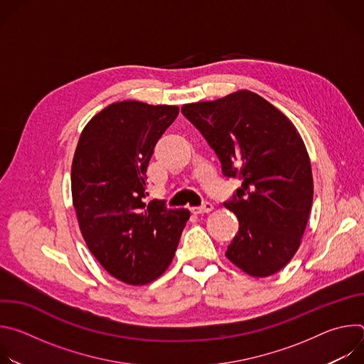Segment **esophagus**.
I'll return each mask as SVG.
<instances>
[{"instance_id": "esophagus-1", "label": "esophagus", "mask_w": 364, "mask_h": 364, "mask_svg": "<svg viewBox=\"0 0 364 364\" xmlns=\"http://www.w3.org/2000/svg\"><path fill=\"white\" fill-rule=\"evenodd\" d=\"M212 210H213V205L210 203H205L201 207H194V209H190V212L193 215H207V213H210Z\"/></svg>"}]
</instances>
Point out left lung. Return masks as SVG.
I'll use <instances>...</instances> for the list:
<instances>
[{
    "instance_id": "left-lung-1",
    "label": "left lung",
    "mask_w": 364,
    "mask_h": 364,
    "mask_svg": "<svg viewBox=\"0 0 364 364\" xmlns=\"http://www.w3.org/2000/svg\"><path fill=\"white\" fill-rule=\"evenodd\" d=\"M183 115L216 152L225 177L240 188L225 207L239 220L226 257L255 278H267L296 253L314 196L313 171L295 125L250 90L186 103Z\"/></svg>"
}]
</instances>
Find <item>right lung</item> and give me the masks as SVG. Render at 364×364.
I'll list each match as a JSON object with an SVG mask.
<instances>
[{
  "label": "right lung",
  "instance_id": "1",
  "mask_svg": "<svg viewBox=\"0 0 364 364\" xmlns=\"http://www.w3.org/2000/svg\"><path fill=\"white\" fill-rule=\"evenodd\" d=\"M178 115L174 105L122 100L83 128L72 163V197L80 233L96 261L128 285H145L170 267L187 209L145 203L155 144Z\"/></svg>",
  "mask_w": 364,
  "mask_h": 364
}]
</instances>
